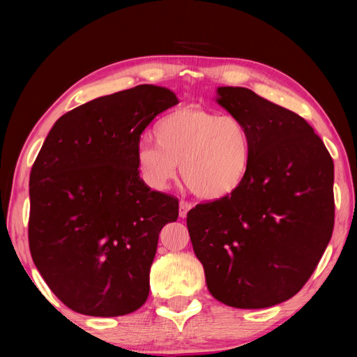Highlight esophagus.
Instances as JSON below:
<instances>
[{
    "label": "esophagus",
    "mask_w": 357,
    "mask_h": 357,
    "mask_svg": "<svg viewBox=\"0 0 357 357\" xmlns=\"http://www.w3.org/2000/svg\"><path fill=\"white\" fill-rule=\"evenodd\" d=\"M192 207H193L192 202L181 201V202H179V216H181V218H185L187 213H188V210H190Z\"/></svg>",
    "instance_id": "obj_1"
}]
</instances>
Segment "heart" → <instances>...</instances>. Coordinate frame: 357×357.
I'll return each mask as SVG.
<instances>
[{
	"instance_id": "obj_1",
	"label": "heart",
	"mask_w": 357,
	"mask_h": 357,
	"mask_svg": "<svg viewBox=\"0 0 357 357\" xmlns=\"http://www.w3.org/2000/svg\"><path fill=\"white\" fill-rule=\"evenodd\" d=\"M155 142L136 150L141 179L164 190L181 176L202 199L230 196L244 183L252 161V139L247 127L233 116L201 107H181L167 113L153 127Z\"/></svg>"
}]
</instances>
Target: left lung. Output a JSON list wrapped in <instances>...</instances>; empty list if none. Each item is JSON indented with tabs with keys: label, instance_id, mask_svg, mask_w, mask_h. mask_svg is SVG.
Returning <instances> with one entry per match:
<instances>
[{
	"label": "left lung",
	"instance_id": "1",
	"mask_svg": "<svg viewBox=\"0 0 357 357\" xmlns=\"http://www.w3.org/2000/svg\"><path fill=\"white\" fill-rule=\"evenodd\" d=\"M218 102L247 127L252 161L236 192L187 213L208 291L225 305L267 308L293 298L335 227V164L307 121L244 87Z\"/></svg>",
	"mask_w": 357,
	"mask_h": 357
}]
</instances>
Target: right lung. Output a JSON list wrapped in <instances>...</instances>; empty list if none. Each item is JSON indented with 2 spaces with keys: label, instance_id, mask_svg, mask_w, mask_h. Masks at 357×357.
<instances>
[{
  "label": "right lung",
  "instance_id": "1",
  "mask_svg": "<svg viewBox=\"0 0 357 357\" xmlns=\"http://www.w3.org/2000/svg\"><path fill=\"white\" fill-rule=\"evenodd\" d=\"M178 98L142 84L59 118L30 172V255L64 305L124 316L149 298L159 231L178 198L155 192L136 165L141 133Z\"/></svg>",
  "mask_w": 357,
  "mask_h": 357
}]
</instances>
